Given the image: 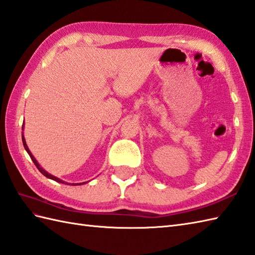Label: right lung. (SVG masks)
<instances>
[{
    "mask_svg": "<svg viewBox=\"0 0 255 255\" xmlns=\"http://www.w3.org/2000/svg\"><path fill=\"white\" fill-rule=\"evenodd\" d=\"M21 138H22V143H23V146H25V149H26V151L28 152V154H29V156H30V158L32 159V162L34 163V165H35V167H37L38 169H39V171L41 174H43L45 177H47V178H50V179H53V180H55V181H57V182H62V183H65L63 180H61V179H58V178H56V177H54V176H52V175H50L49 173H46V171L40 166V165L38 164V162H37V159H35L34 157H33V155L31 154V152L29 151V149H28V146H27V144H26V141H25V138H23V135H21ZM82 183H85V182H82ZM74 185V183H73ZM77 185H78V183H77ZM79 185H81V183H79Z\"/></svg>",
    "mask_w": 255,
    "mask_h": 255,
    "instance_id": "add662e5",
    "label": "right lung"
}]
</instances>
